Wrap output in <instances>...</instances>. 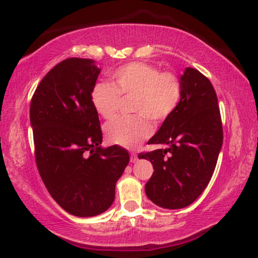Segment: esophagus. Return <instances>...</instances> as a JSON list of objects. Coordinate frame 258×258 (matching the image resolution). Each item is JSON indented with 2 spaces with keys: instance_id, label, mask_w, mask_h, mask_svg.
Masks as SVG:
<instances>
[{
  "instance_id": "obj_1",
  "label": "esophagus",
  "mask_w": 258,
  "mask_h": 258,
  "mask_svg": "<svg viewBox=\"0 0 258 258\" xmlns=\"http://www.w3.org/2000/svg\"><path fill=\"white\" fill-rule=\"evenodd\" d=\"M136 161H137V155H136V153H132V154H130V162H132V163H135Z\"/></svg>"
}]
</instances>
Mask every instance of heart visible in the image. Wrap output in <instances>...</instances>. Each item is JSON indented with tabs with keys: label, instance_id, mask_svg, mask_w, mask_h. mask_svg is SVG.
<instances>
[{
	"label": "heart",
	"instance_id": "1",
	"mask_svg": "<svg viewBox=\"0 0 258 258\" xmlns=\"http://www.w3.org/2000/svg\"><path fill=\"white\" fill-rule=\"evenodd\" d=\"M114 87L97 83L91 91V104L103 118L114 117L119 104V95H134L132 111L135 116L117 117L104 125L109 143L134 148L150 136V118L155 124L174 114L182 96V87L171 73H160L153 66L133 62L115 70Z\"/></svg>",
	"mask_w": 258,
	"mask_h": 258
}]
</instances>
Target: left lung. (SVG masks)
<instances>
[{
    "mask_svg": "<svg viewBox=\"0 0 258 258\" xmlns=\"http://www.w3.org/2000/svg\"><path fill=\"white\" fill-rule=\"evenodd\" d=\"M179 83L177 109L148 141L167 148L139 155L154 167L146 195L164 209L188 207L204 191L223 143L220 108L210 81L199 70L185 68Z\"/></svg>",
    "mask_w": 258,
    "mask_h": 258,
    "instance_id": "obj_1",
    "label": "left lung"
}]
</instances>
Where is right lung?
<instances>
[{
  "label": "right lung",
  "mask_w": 258,
  "mask_h": 258,
  "mask_svg": "<svg viewBox=\"0 0 258 258\" xmlns=\"http://www.w3.org/2000/svg\"><path fill=\"white\" fill-rule=\"evenodd\" d=\"M101 69L93 59L67 58L45 75L30 103L40 175L55 202L77 217L104 213L129 163L119 146L102 147L91 91Z\"/></svg>",
  "instance_id": "right-lung-1"
}]
</instances>
